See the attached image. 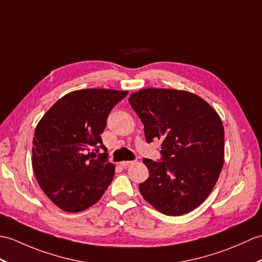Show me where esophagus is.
I'll use <instances>...</instances> for the list:
<instances>
[{
    "label": "esophagus",
    "mask_w": 262,
    "mask_h": 262,
    "mask_svg": "<svg viewBox=\"0 0 262 262\" xmlns=\"http://www.w3.org/2000/svg\"><path fill=\"white\" fill-rule=\"evenodd\" d=\"M134 163H135V161H123V162H121L120 164H121V166H124V167H128V166L133 165Z\"/></svg>",
    "instance_id": "esophagus-1"
}]
</instances>
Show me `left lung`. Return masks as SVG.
Instances as JSON below:
<instances>
[{
    "label": "left lung",
    "instance_id": "1",
    "mask_svg": "<svg viewBox=\"0 0 262 262\" xmlns=\"http://www.w3.org/2000/svg\"><path fill=\"white\" fill-rule=\"evenodd\" d=\"M147 143L161 139L162 159H145L149 178L143 198L161 213L178 216L202 204L224 162V128L217 113L185 90L146 88L129 96Z\"/></svg>",
    "mask_w": 262,
    "mask_h": 262
}]
</instances>
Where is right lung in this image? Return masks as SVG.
<instances>
[{
	"label": "right lung",
	"instance_id": "right-lung-1",
	"mask_svg": "<svg viewBox=\"0 0 262 262\" xmlns=\"http://www.w3.org/2000/svg\"><path fill=\"white\" fill-rule=\"evenodd\" d=\"M128 91L81 89L60 98L35 127L32 167L46 195L59 209L76 213L98 202L112 183L115 165L100 134L112 109Z\"/></svg>",
	"mask_w": 262,
	"mask_h": 262
}]
</instances>
